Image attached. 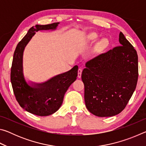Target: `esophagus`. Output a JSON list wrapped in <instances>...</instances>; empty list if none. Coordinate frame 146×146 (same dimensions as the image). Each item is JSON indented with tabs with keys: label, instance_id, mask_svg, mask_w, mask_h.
Returning a JSON list of instances; mask_svg holds the SVG:
<instances>
[{
	"label": "esophagus",
	"instance_id": "esophagus-1",
	"mask_svg": "<svg viewBox=\"0 0 146 146\" xmlns=\"http://www.w3.org/2000/svg\"><path fill=\"white\" fill-rule=\"evenodd\" d=\"M82 68H79L78 69V78L81 77V75H82Z\"/></svg>",
	"mask_w": 146,
	"mask_h": 146
}]
</instances>
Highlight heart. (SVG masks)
<instances>
[{
    "instance_id": "1",
    "label": "heart",
    "mask_w": 146,
    "mask_h": 146,
    "mask_svg": "<svg viewBox=\"0 0 146 146\" xmlns=\"http://www.w3.org/2000/svg\"><path fill=\"white\" fill-rule=\"evenodd\" d=\"M97 34H95V33H91V34L90 35L88 36V38L90 39V40H95V39H97ZM107 44H108V40H107V39L103 38V39H102V40H101L100 41V42L98 43V48H100V49L103 48H104V47H105L106 45H107Z\"/></svg>"
}]
</instances>
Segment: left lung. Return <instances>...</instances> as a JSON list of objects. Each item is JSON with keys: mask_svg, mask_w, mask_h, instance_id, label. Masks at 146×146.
<instances>
[{"mask_svg": "<svg viewBox=\"0 0 146 146\" xmlns=\"http://www.w3.org/2000/svg\"><path fill=\"white\" fill-rule=\"evenodd\" d=\"M119 42L121 46L86 62L82 73L86 106L98 117H112L122 112L137 84V51L122 32Z\"/></svg>", "mask_w": 146, "mask_h": 146, "instance_id": "left-lung-1", "label": "left lung"}]
</instances>
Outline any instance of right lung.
Segmentation results:
<instances>
[{
	"instance_id": "right-lung-1",
	"label": "right lung",
	"mask_w": 146,
	"mask_h": 146,
	"mask_svg": "<svg viewBox=\"0 0 146 146\" xmlns=\"http://www.w3.org/2000/svg\"><path fill=\"white\" fill-rule=\"evenodd\" d=\"M59 23L36 25L29 29L17 44L11 68V82L16 100L22 108L38 116H48L55 113L62 105L64 94L78 75V66L68 72L58 75L35 87L29 86L23 73V55L24 48L35 32L55 29Z\"/></svg>"
}]
</instances>
